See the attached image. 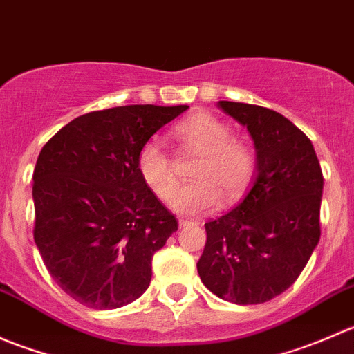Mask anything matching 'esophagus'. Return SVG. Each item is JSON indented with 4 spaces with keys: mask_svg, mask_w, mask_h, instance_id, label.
Instances as JSON below:
<instances>
[{
    "mask_svg": "<svg viewBox=\"0 0 354 354\" xmlns=\"http://www.w3.org/2000/svg\"><path fill=\"white\" fill-rule=\"evenodd\" d=\"M190 224H197V223H194V221H190V219H180L181 227H187V226H190Z\"/></svg>",
    "mask_w": 354,
    "mask_h": 354,
    "instance_id": "obj_1",
    "label": "esophagus"
}]
</instances>
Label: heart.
Instances as JSON below:
<instances>
[{
    "label": "heart",
    "instance_id": "1",
    "mask_svg": "<svg viewBox=\"0 0 354 354\" xmlns=\"http://www.w3.org/2000/svg\"><path fill=\"white\" fill-rule=\"evenodd\" d=\"M174 137L202 154L194 176L197 181L176 188V173L171 157L159 142L142 145L137 167L142 180L159 198L167 200L171 209L183 216H202L212 212L227 198H236L245 192L255 173V154L252 147L233 138L230 124L209 113L188 116L174 128Z\"/></svg>",
    "mask_w": 354,
    "mask_h": 354
}]
</instances>
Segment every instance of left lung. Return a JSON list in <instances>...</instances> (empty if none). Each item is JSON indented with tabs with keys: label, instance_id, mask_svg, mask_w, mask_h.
Segmentation results:
<instances>
[{
	"label": "left lung",
	"instance_id": "left-lung-1",
	"mask_svg": "<svg viewBox=\"0 0 354 354\" xmlns=\"http://www.w3.org/2000/svg\"><path fill=\"white\" fill-rule=\"evenodd\" d=\"M217 106L248 130L255 176L234 209L205 223L197 270L219 298L257 305L286 291L319 245L324 176L310 138L283 114L243 102Z\"/></svg>",
	"mask_w": 354,
	"mask_h": 354
}]
</instances>
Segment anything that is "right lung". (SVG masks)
Wrapping results in <instances>:
<instances>
[{"mask_svg": "<svg viewBox=\"0 0 354 354\" xmlns=\"http://www.w3.org/2000/svg\"><path fill=\"white\" fill-rule=\"evenodd\" d=\"M188 106L133 104L84 114L42 147L34 240L53 279L88 308L135 301L178 221L142 180L137 157Z\"/></svg>", "mask_w": 354, "mask_h": 354, "instance_id": "1", "label": "right lung"}]
</instances>
